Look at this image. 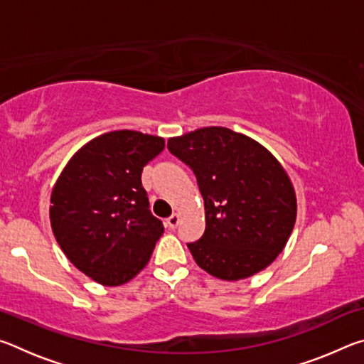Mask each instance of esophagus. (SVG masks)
<instances>
[{
  "mask_svg": "<svg viewBox=\"0 0 364 364\" xmlns=\"http://www.w3.org/2000/svg\"><path fill=\"white\" fill-rule=\"evenodd\" d=\"M178 223H180V213H173L170 218H167V221H165V225H167L170 230H175Z\"/></svg>",
  "mask_w": 364,
  "mask_h": 364,
  "instance_id": "34e87169",
  "label": "esophagus"
}]
</instances>
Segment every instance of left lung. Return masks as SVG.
I'll return each mask as SVG.
<instances>
[{
  "instance_id": "obj_1",
  "label": "left lung",
  "mask_w": 364,
  "mask_h": 364,
  "mask_svg": "<svg viewBox=\"0 0 364 364\" xmlns=\"http://www.w3.org/2000/svg\"><path fill=\"white\" fill-rule=\"evenodd\" d=\"M168 151L194 171L204 197L205 231L188 249L223 281L254 276L291 237L297 197L284 167L255 139L207 127L168 139Z\"/></svg>"
}]
</instances>
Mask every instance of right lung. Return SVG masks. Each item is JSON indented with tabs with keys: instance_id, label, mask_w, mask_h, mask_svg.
<instances>
[{
	"instance_id": "1",
	"label": "right lung",
	"mask_w": 364,
	"mask_h": 364,
	"mask_svg": "<svg viewBox=\"0 0 364 364\" xmlns=\"http://www.w3.org/2000/svg\"><path fill=\"white\" fill-rule=\"evenodd\" d=\"M164 147V138L141 132L104 133L73 154L54 184V237L73 267L102 286L133 279L162 236L141 173Z\"/></svg>"
}]
</instances>
